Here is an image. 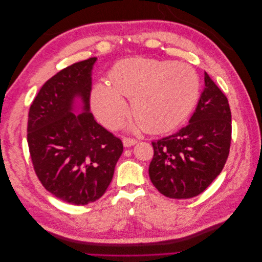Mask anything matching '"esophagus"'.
Segmentation results:
<instances>
[{"mask_svg": "<svg viewBox=\"0 0 262 262\" xmlns=\"http://www.w3.org/2000/svg\"><path fill=\"white\" fill-rule=\"evenodd\" d=\"M122 142H123V145H124L125 147H129V146H131V145L136 144L137 142H138V140H137V139H131V138H123Z\"/></svg>", "mask_w": 262, "mask_h": 262, "instance_id": "1", "label": "esophagus"}]
</instances>
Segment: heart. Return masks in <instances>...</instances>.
<instances>
[{"mask_svg": "<svg viewBox=\"0 0 262 262\" xmlns=\"http://www.w3.org/2000/svg\"><path fill=\"white\" fill-rule=\"evenodd\" d=\"M110 85L99 83L91 95L99 121L109 129L120 126L129 114L149 133L169 131L190 114L199 96L195 71L172 61L134 58L118 62L109 73Z\"/></svg>", "mask_w": 262, "mask_h": 262, "instance_id": "heart-1", "label": "heart"}]
</instances>
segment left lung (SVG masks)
<instances>
[{
	"mask_svg": "<svg viewBox=\"0 0 262 262\" xmlns=\"http://www.w3.org/2000/svg\"><path fill=\"white\" fill-rule=\"evenodd\" d=\"M204 90L189 123L153 141L148 173L155 188L171 199L202 193L223 169L232 141V114L225 95L204 73Z\"/></svg>",
	"mask_w": 262,
	"mask_h": 262,
	"instance_id": "obj_1",
	"label": "left lung"
}]
</instances>
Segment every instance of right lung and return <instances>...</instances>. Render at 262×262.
Masks as SVG:
<instances>
[{
	"mask_svg": "<svg viewBox=\"0 0 262 262\" xmlns=\"http://www.w3.org/2000/svg\"><path fill=\"white\" fill-rule=\"evenodd\" d=\"M96 58L74 63L47 81L29 108L27 142L41 185L58 199L85 205L106 192L123 152L122 141L90 113ZM84 113L73 114L74 98Z\"/></svg>",
	"mask_w": 262,
	"mask_h": 262,
	"instance_id": "right-lung-1",
	"label": "right lung"
}]
</instances>
